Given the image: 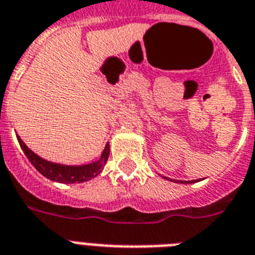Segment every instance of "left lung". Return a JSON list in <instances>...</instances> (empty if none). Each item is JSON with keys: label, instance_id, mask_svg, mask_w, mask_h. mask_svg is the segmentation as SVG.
I'll return each instance as SVG.
<instances>
[{"label": "left lung", "instance_id": "obj_1", "mask_svg": "<svg viewBox=\"0 0 255 255\" xmlns=\"http://www.w3.org/2000/svg\"><path fill=\"white\" fill-rule=\"evenodd\" d=\"M165 180H169V181H173V182H178V184H193V182H198V180H193V181H181V180H172V178H168L165 176H161Z\"/></svg>", "mask_w": 255, "mask_h": 255}]
</instances>
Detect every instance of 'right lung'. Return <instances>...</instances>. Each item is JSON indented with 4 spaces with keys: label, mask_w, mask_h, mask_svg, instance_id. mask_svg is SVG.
<instances>
[{
    "label": "right lung",
    "mask_w": 255,
    "mask_h": 255,
    "mask_svg": "<svg viewBox=\"0 0 255 255\" xmlns=\"http://www.w3.org/2000/svg\"><path fill=\"white\" fill-rule=\"evenodd\" d=\"M16 139L22 147L23 152L26 153L27 159L31 161L33 167L36 168L44 177L56 181V182H61V184H81V182L96 177L102 172L109 156V143H107L102 156L99 157L98 160L90 164H82V165H66V164L45 160L43 157H40L37 153L33 152L32 150H29L26 146V143L20 139V136L16 135Z\"/></svg>",
    "instance_id": "add662e5"
}]
</instances>
